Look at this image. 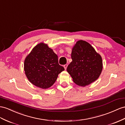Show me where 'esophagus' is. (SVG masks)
Masks as SVG:
<instances>
[{"label": "esophagus", "mask_w": 125, "mask_h": 125, "mask_svg": "<svg viewBox=\"0 0 125 125\" xmlns=\"http://www.w3.org/2000/svg\"><path fill=\"white\" fill-rule=\"evenodd\" d=\"M64 69H65V70H66V68H67V67H68V64H65V65H64Z\"/></svg>", "instance_id": "esophagus-1"}]
</instances>
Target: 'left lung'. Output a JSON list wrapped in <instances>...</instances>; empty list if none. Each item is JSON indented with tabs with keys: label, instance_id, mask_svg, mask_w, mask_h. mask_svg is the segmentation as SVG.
<instances>
[{
	"label": "left lung",
	"instance_id": "1",
	"mask_svg": "<svg viewBox=\"0 0 125 125\" xmlns=\"http://www.w3.org/2000/svg\"><path fill=\"white\" fill-rule=\"evenodd\" d=\"M72 61L67 67V71L75 84L84 87L94 82L102 70L101 56L91 45L84 41H78L73 47Z\"/></svg>",
	"mask_w": 125,
	"mask_h": 125
}]
</instances>
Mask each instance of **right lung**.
I'll use <instances>...</instances> for the list:
<instances>
[{
  "label": "right lung",
  "instance_id": "obj_1",
  "mask_svg": "<svg viewBox=\"0 0 125 125\" xmlns=\"http://www.w3.org/2000/svg\"><path fill=\"white\" fill-rule=\"evenodd\" d=\"M64 70L56 54L43 43L35 46L24 61V71L28 80L42 89L51 87Z\"/></svg>",
  "mask_w": 125,
  "mask_h": 125
}]
</instances>
